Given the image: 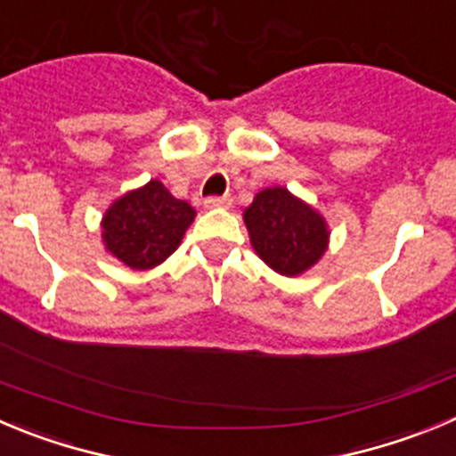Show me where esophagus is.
I'll return each instance as SVG.
<instances>
[{
  "label": "esophagus",
  "mask_w": 456,
  "mask_h": 456,
  "mask_svg": "<svg viewBox=\"0 0 456 456\" xmlns=\"http://www.w3.org/2000/svg\"><path fill=\"white\" fill-rule=\"evenodd\" d=\"M229 204H232V195H208V198H204V207L207 208L229 207Z\"/></svg>",
  "instance_id": "1"
}]
</instances>
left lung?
Listing matches in <instances>:
<instances>
[{
  "label": "left lung",
  "instance_id": "8db88e82",
  "mask_svg": "<svg viewBox=\"0 0 456 456\" xmlns=\"http://www.w3.org/2000/svg\"><path fill=\"white\" fill-rule=\"evenodd\" d=\"M245 224L258 256L274 272L297 276L326 252L324 218L288 189H265L245 208Z\"/></svg>",
  "mask_w": 456,
  "mask_h": 456
}]
</instances>
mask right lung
<instances>
[{
	"label": "right lung",
	"instance_id": "add662e5",
	"mask_svg": "<svg viewBox=\"0 0 456 456\" xmlns=\"http://www.w3.org/2000/svg\"><path fill=\"white\" fill-rule=\"evenodd\" d=\"M193 218L189 202L173 198L159 180H151L108 208L105 248L132 270H148L175 252Z\"/></svg>",
	"mask_w": 456,
	"mask_h": 456
}]
</instances>
